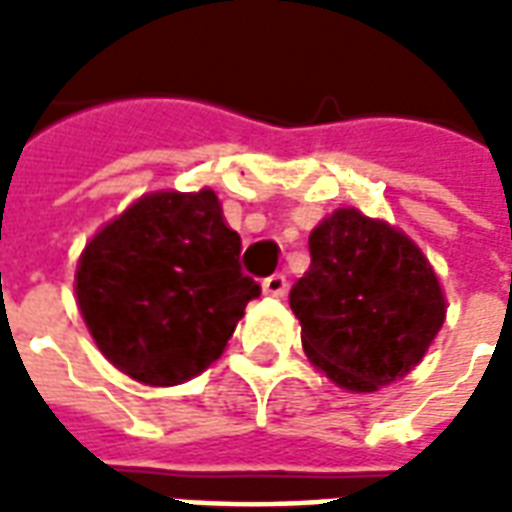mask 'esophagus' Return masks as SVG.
Here are the masks:
<instances>
[{"label": "esophagus", "instance_id": "esophagus-1", "mask_svg": "<svg viewBox=\"0 0 512 512\" xmlns=\"http://www.w3.org/2000/svg\"><path fill=\"white\" fill-rule=\"evenodd\" d=\"M285 290H288V279L285 274H271V277L263 279V293L266 296H285Z\"/></svg>", "mask_w": 512, "mask_h": 512}]
</instances>
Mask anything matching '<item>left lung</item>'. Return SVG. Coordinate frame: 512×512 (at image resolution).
I'll return each mask as SVG.
<instances>
[{
	"instance_id": "1",
	"label": "left lung",
	"mask_w": 512,
	"mask_h": 512,
	"mask_svg": "<svg viewBox=\"0 0 512 512\" xmlns=\"http://www.w3.org/2000/svg\"><path fill=\"white\" fill-rule=\"evenodd\" d=\"M310 257L290 310L312 365L348 392L408 376L447 312L419 246L381 219L340 208L310 233Z\"/></svg>"
}]
</instances>
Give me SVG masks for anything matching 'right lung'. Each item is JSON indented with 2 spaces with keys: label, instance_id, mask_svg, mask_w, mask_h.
<instances>
[{
  "label": "right lung",
  "instance_id": "1",
  "mask_svg": "<svg viewBox=\"0 0 512 512\" xmlns=\"http://www.w3.org/2000/svg\"><path fill=\"white\" fill-rule=\"evenodd\" d=\"M260 285L211 189L156 191L84 246L76 299L101 354L126 376L172 386L222 356Z\"/></svg>",
  "mask_w": 512,
  "mask_h": 512
}]
</instances>
